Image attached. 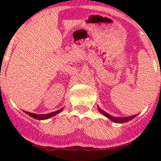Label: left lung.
I'll return each mask as SVG.
<instances>
[{
    "label": "left lung",
    "instance_id": "1",
    "mask_svg": "<svg viewBox=\"0 0 161 161\" xmlns=\"http://www.w3.org/2000/svg\"><path fill=\"white\" fill-rule=\"evenodd\" d=\"M99 111L101 114H103L104 116L108 117L109 119H111L112 121H114V122L115 123H125V122H127V121H130V120L133 119V118H135V117L136 116V115H132V116H130V117H121V118H119V117H113L112 115L109 114H108L107 112H105L104 111H103V110L100 109V108H98Z\"/></svg>",
    "mask_w": 161,
    "mask_h": 161
}]
</instances>
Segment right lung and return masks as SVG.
Masks as SVG:
<instances>
[{"label":"right lung","mask_w":161,"mask_h":161,"mask_svg":"<svg viewBox=\"0 0 161 161\" xmlns=\"http://www.w3.org/2000/svg\"><path fill=\"white\" fill-rule=\"evenodd\" d=\"M61 111V110H58V111H53V112H51V113L50 114H33V113H30V112H28V111H25V113H26L27 114H29L30 116L32 117L33 118H36V119H38V120H43V119H47V118H50V117L52 116H54L55 114H57L60 113V112Z\"/></svg>","instance_id":"obj_1"}]
</instances>
